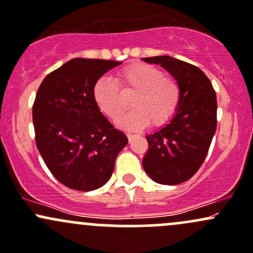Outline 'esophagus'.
Segmentation results:
<instances>
[{
  "instance_id": "esophagus-1",
  "label": "esophagus",
  "mask_w": 253,
  "mask_h": 253,
  "mask_svg": "<svg viewBox=\"0 0 253 253\" xmlns=\"http://www.w3.org/2000/svg\"><path fill=\"white\" fill-rule=\"evenodd\" d=\"M135 136H136L135 134H127V140H129V142H131L132 138H134Z\"/></svg>"
}]
</instances>
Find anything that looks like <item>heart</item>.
Instances as JSON below:
<instances>
[{
    "mask_svg": "<svg viewBox=\"0 0 253 253\" xmlns=\"http://www.w3.org/2000/svg\"><path fill=\"white\" fill-rule=\"evenodd\" d=\"M115 80L101 77L93 89L95 104L105 116L117 121L127 107L124 95L131 99L134 110L118 121L126 129H141L151 122L152 126H162L172 119L181 102V85L175 78L164 76L156 66L135 62L122 69Z\"/></svg>",
    "mask_w": 253,
    "mask_h": 253,
    "instance_id": "b5f03b06",
    "label": "heart"
}]
</instances>
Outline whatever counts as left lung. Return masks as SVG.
<instances>
[{
  "instance_id": "1",
  "label": "left lung",
  "mask_w": 253,
  "mask_h": 253,
  "mask_svg": "<svg viewBox=\"0 0 253 253\" xmlns=\"http://www.w3.org/2000/svg\"><path fill=\"white\" fill-rule=\"evenodd\" d=\"M159 64L181 85V102L164 127L147 135L143 169L153 181L178 184L189 180L206 158L217 126L216 91L199 67L171 56L145 58Z\"/></svg>"
}]
</instances>
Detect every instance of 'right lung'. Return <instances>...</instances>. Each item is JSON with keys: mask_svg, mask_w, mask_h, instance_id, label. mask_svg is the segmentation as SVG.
Here are the masks:
<instances>
[{"mask_svg": "<svg viewBox=\"0 0 253 253\" xmlns=\"http://www.w3.org/2000/svg\"><path fill=\"white\" fill-rule=\"evenodd\" d=\"M122 62L76 58L45 76L32 106L35 140L54 177L64 186L94 191L110 180L127 143L95 104L96 81Z\"/></svg>", "mask_w": 253, "mask_h": 253, "instance_id": "add662e5", "label": "right lung"}]
</instances>
